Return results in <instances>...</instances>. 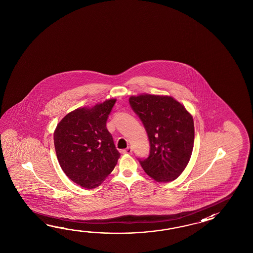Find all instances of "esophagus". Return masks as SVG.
<instances>
[{"instance_id": "obj_1", "label": "esophagus", "mask_w": 253, "mask_h": 253, "mask_svg": "<svg viewBox=\"0 0 253 253\" xmlns=\"http://www.w3.org/2000/svg\"><path fill=\"white\" fill-rule=\"evenodd\" d=\"M132 151H133L132 150V148H131L130 146H128V147H126V148L122 151V152H123V154H131Z\"/></svg>"}]
</instances>
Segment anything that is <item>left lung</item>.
<instances>
[{"mask_svg":"<svg viewBox=\"0 0 253 253\" xmlns=\"http://www.w3.org/2000/svg\"><path fill=\"white\" fill-rule=\"evenodd\" d=\"M129 104L145 126L150 154L140 165L157 182H170L187 167L194 148V119L181 103L169 96L141 94Z\"/></svg>","mask_w":253,"mask_h":253,"instance_id":"8db88e82","label":"left lung"}]
</instances>
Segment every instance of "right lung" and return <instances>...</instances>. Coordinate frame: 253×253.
Masks as SVG:
<instances>
[{"label": "right lung", "instance_id": "1", "mask_svg": "<svg viewBox=\"0 0 253 253\" xmlns=\"http://www.w3.org/2000/svg\"><path fill=\"white\" fill-rule=\"evenodd\" d=\"M115 103L113 98L93 108H77L66 115L54 131L59 166L81 187L101 184L120 157L106 126Z\"/></svg>", "mask_w": 253, "mask_h": 253}]
</instances>
